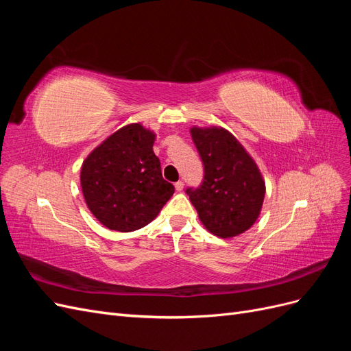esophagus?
Listing matches in <instances>:
<instances>
[{
    "label": "esophagus",
    "mask_w": 351,
    "mask_h": 351,
    "mask_svg": "<svg viewBox=\"0 0 351 351\" xmlns=\"http://www.w3.org/2000/svg\"><path fill=\"white\" fill-rule=\"evenodd\" d=\"M174 187H176L177 192H182L183 187H184V184H183V182H177V183L174 184Z\"/></svg>",
    "instance_id": "1"
}]
</instances>
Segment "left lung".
<instances>
[{
	"mask_svg": "<svg viewBox=\"0 0 351 351\" xmlns=\"http://www.w3.org/2000/svg\"><path fill=\"white\" fill-rule=\"evenodd\" d=\"M205 168L204 183L186 193L204 227L221 239L247 231L261 215L265 180L250 154L224 127L190 129Z\"/></svg>",
	"mask_w": 351,
	"mask_h": 351,
	"instance_id": "left-lung-1",
	"label": "left lung"
}]
</instances>
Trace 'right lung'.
Returning a JSON list of instances; mask_svg holds the SVG:
<instances>
[{
  "label": "right lung",
  "instance_id": "right-lung-1",
  "mask_svg": "<svg viewBox=\"0 0 351 351\" xmlns=\"http://www.w3.org/2000/svg\"><path fill=\"white\" fill-rule=\"evenodd\" d=\"M155 132L141 123L110 134L82 164L80 186L104 227L130 232L149 224L174 193L154 152Z\"/></svg>",
  "mask_w": 351,
  "mask_h": 351
}]
</instances>
